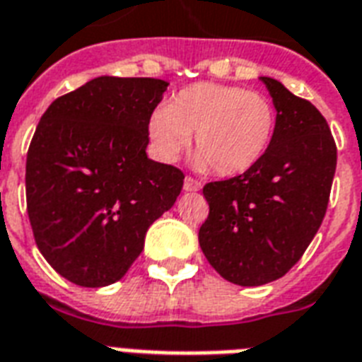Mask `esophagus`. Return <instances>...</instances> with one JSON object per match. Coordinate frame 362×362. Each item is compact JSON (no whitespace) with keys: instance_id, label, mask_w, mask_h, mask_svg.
Instances as JSON below:
<instances>
[{"instance_id":"34e87169","label":"esophagus","mask_w":362,"mask_h":362,"mask_svg":"<svg viewBox=\"0 0 362 362\" xmlns=\"http://www.w3.org/2000/svg\"><path fill=\"white\" fill-rule=\"evenodd\" d=\"M201 189V182L192 178V176H186L184 178V192H199Z\"/></svg>"}]
</instances>
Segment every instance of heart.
<instances>
[{
  "mask_svg": "<svg viewBox=\"0 0 362 362\" xmlns=\"http://www.w3.org/2000/svg\"><path fill=\"white\" fill-rule=\"evenodd\" d=\"M275 107L266 96L235 85L193 83L157 107L148 123L151 144L163 161H175L195 132L201 169L235 176L250 170L272 146Z\"/></svg>",
  "mask_w": 362,
  "mask_h": 362,
  "instance_id": "1",
  "label": "heart"
}]
</instances>
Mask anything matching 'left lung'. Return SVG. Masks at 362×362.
<instances>
[{
    "label": "left lung",
    "mask_w": 362,
    "mask_h": 362,
    "mask_svg": "<svg viewBox=\"0 0 362 362\" xmlns=\"http://www.w3.org/2000/svg\"><path fill=\"white\" fill-rule=\"evenodd\" d=\"M277 112L269 150L230 180L203 187L206 260L226 281L260 286L283 277L310 247L327 212L336 144L327 119L273 77H260Z\"/></svg>",
    "instance_id": "1"
}]
</instances>
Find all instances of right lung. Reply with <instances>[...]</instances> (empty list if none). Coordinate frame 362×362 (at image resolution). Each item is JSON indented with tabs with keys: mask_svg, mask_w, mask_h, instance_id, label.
Masks as SVG:
<instances>
[{
	"mask_svg": "<svg viewBox=\"0 0 362 362\" xmlns=\"http://www.w3.org/2000/svg\"><path fill=\"white\" fill-rule=\"evenodd\" d=\"M167 87L153 77H95L52 102L35 129L28 216L43 258L74 285L119 281L180 195L184 175L146 153Z\"/></svg>",
	"mask_w": 362,
	"mask_h": 362,
	"instance_id": "obj_1",
	"label": "right lung"
}]
</instances>
